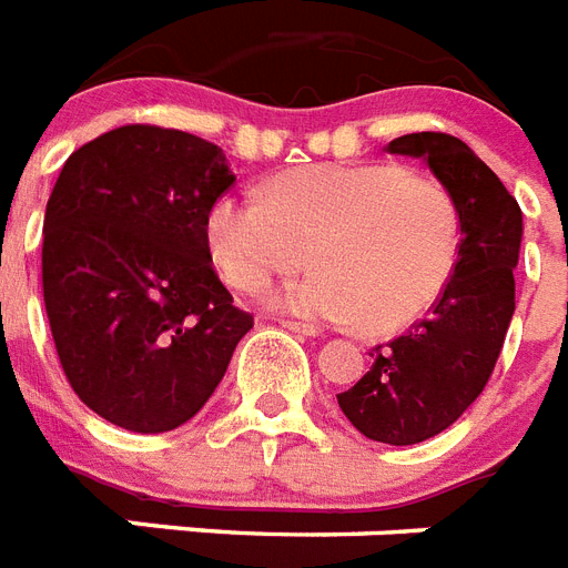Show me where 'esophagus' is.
Returning a JSON list of instances; mask_svg holds the SVG:
<instances>
[{
	"label": "esophagus",
	"instance_id": "34e87169",
	"mask_svg": "<svg viewBox=\"0 0 568 568\" xmlns=\"http://www.w3.org/2000/svg\"><path fill=\"white\" fill-rule=\"evenodd\" d=\"M281 328L293 331V334H302V337H320V328H316V325H307V322L281 320Z\"/></svg>",
	"mask_w": 568,
	"mask_h": 568
}]
</instances>
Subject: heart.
<instances>
[{
    "instance_id": "obj_1",
    "label": "heart",
    "mask_w": 568,
    "mask_h": 568,
    "mask_svg": "<svg viewBox=\"0 0 568 568\" xmlns=\"http://www.w3.org/2000/svg\"><path fill=\"white\" fill-rule=\"evenodd\" d=\"M207 243L222 278L243 293L313 257L320 270L272 287L266 305L389 334L443 296L460 216L443 184L396 163H316L275 175L263 202L222 196L207 213Z\"/></svg>"
}]
</instances>
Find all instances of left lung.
Segmentation results:
<instances>
[{
    "instance_id": "8db88e82",
    "label": "left lung",
    "mask_w": 568,
    "mask_h": 568,
    "mask_svg": "<svg viewBox=\"0 0 568 568\" xmlns=\"http://www.w3.org/2000/svg\"><path fill=\"white\" fill-rule=\"evenodd\" d=\"M387 152L428 163L455 199L460 252L428 316L372 348L369 372L337 402L363 437L413 446L455 425L496 369L516 311L521 211L496 172L452 134H405Z\"/></svg>"
}]
</instances>
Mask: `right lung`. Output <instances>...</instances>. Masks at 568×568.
<instances>
[{"label":"right lung","instance_id":"1","mask_svg":"<svg viewBox=\"0 0 568 568\" xmlns=\"http://www.w3.org/2000/svg\"><path fill=\"white\" fill-rule=\"evenodd\" d=\"M234 184L220 146L122 125L75 149L43 220V302L63 375L102 419L163 434L193 419L255 320L234 307L207 213Z\"/></svg>","mask_w":568,"mask_h":568}]
</instances>
